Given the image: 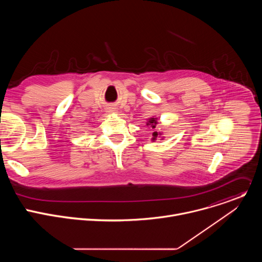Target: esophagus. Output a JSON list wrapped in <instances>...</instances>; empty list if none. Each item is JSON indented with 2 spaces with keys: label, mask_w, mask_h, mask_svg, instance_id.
I'll return each mask as SVG.
<instances>
[{
  "label": "esophagus",
  "mask_w": 262,
  "mask_h": 262,
  "mask_svg": "<svg viewBox=\"0 0 262 262\" xmlns=\"http://www.w3.org/2000/svg\"><path fill=\"white\" fill-rule=\"evenodd\" d=\"M116 112H117L116 107H113V106L106 107V113H107V114H114V113H116Z\"/></svg>",
  "instance_id": "34e87169"
}]
</instances>
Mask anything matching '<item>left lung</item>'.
Masks as SVG:
<instances>
[{
    "label": "left lung",
    "instance_id": "1",
    "mask_svg": "<svg viewBox=\"0 0 262 262\" xmlns=\"http://www.w3.org/2000/svg\"><path fill=\"white\" fill-rule=\"evenodd\" d=\"M159 117H155V116H152V117H150V118H148L147 119V122H146V125L148 126V127H151L152 129H155L156 127H157V124L159 123ZM163 136V133H160V132H157V130H155L154 133H152V138H151V141H156L158 138H161V140H164V137H162Z\"/></svg>",
    "mask_w": 262,
    "mask_h": 262
}]
</instances>
